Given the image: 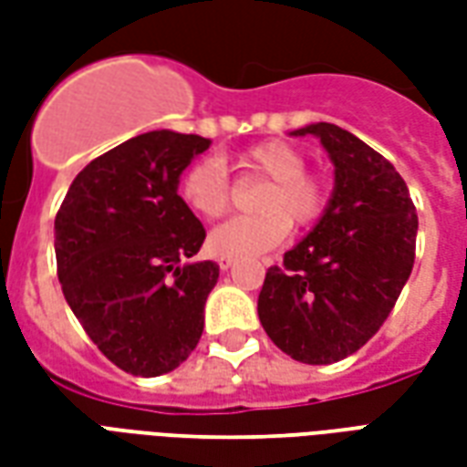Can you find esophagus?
<instances>
[{"label": "esophagus", "mask_w": 467, "mask_h": 467, "mask_svg": "<svg viewBox=\"0 0 467 467\" xmlns=\"http://www.w3.org/2000/svg\"><path fill=\"white\" fill-rule=\"evenodd\" d=\"M217 263H220V270H230V267L234 265V260H233V257H220Z\"/></svg>", "instance_id": "esophagus-1"}]
</instances>
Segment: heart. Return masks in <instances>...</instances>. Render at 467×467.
<instances>
[{"label":"heart","instance_id":"b5f03b06","mask_svg":"<svg viewBox=\"0 0 467 467\" xmlns=\"http://www.w3.org/2000/svg\"><path fill=\"white\" fill-rule=\"evenodd\" d=\"M240 177L267 180L254 197L257 214H244L214 227L207 247L220 257H257L285 243L293 223L313 227L330 207V184L323 174L307 172L305 154L293 144L270 140L247 147L233 160ZM180 197L204 220H217L230 210L233 187L223 162L200 160L180 180Z\"/></svg>","mask_w":467,"mask_h":467}]
</instances>
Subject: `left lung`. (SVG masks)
<instances>
[{"instance_id": "obj_1", "label": "left lung", "mask_w": 467, "mask_h": 467, "mask_svg": "<svg viewBox=\"0 0 467 467\" xmlns=\"http://www.w3.org/2000/svg\"><path fill=\"white\" fill-rule=\"evenodd\" d=\"M293 134L320 137L335 190L313 233L267 270L257 315L293 360L330 365L388 320L412 273L418 214L398 170L355 134L330 122Z\"/></svg>"}]
</instances>
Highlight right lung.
<instances>
[{"label": "right lung", "mask_w": 467, "mask_h": 467, "mask_svg": "<svg viewBox=\"0 0 467 467\" xmlns=\"http://www.w3.org/2000/svg\"><path fill=\"white\" fill-rule=\"evenodd\" d=\"M207 147L200 134H137L77 174L55 217L65 300L107 360L140 378L174 370L202 337L220 267L187 263L204 227L177 184Z\"/></svg>", "instance_id": "1"}]
</instances>
